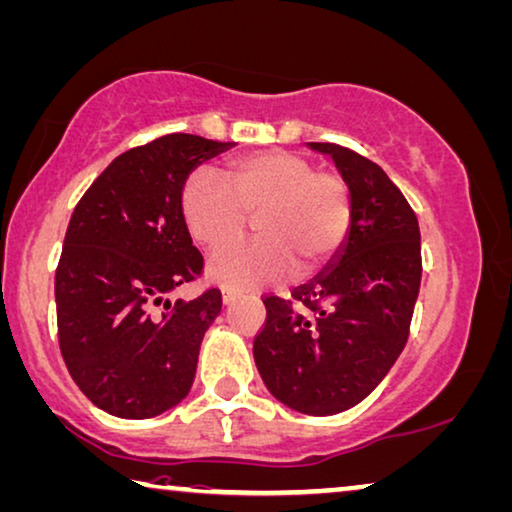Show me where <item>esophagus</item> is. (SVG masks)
Masks as SVG:
<instances>
[{
    "instance_id": "esophagus-1",
    "label": "esophagus",
    "mask_w": 512,
    "mask_h": 512,
    "mask_svg": "<svg viewBox=\"0 0 512 512\" xmlns=\"http://www.w3.org/2000/svg\"><path fill=\"white\" fill-rule=\"evenodd\" d=\"M234 299H236V292L232 287H222V301H225V304H232Z\"/></svg>"
}]
</instances>
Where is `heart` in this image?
Here are the masks:
<instances>
[{"mask_svg": "<svg viewBox=\"0 0 512 512\" xmlns=\"http://www.w3.org/2000/svg\"><path fill=\"white\" fill-rule=\"evenodd\" d=\"M229 188L192 174L181 192L187 232L201 248L220 250L241 239L253 218L257 241L211 259V276L236 290L287 278L297 269L313 278L329 269L348 239L352 194L336 171H320L294 150H257L225 164Z\"/></svg>", "mask_w": 512, "mask_h": 512, "instance_id": "1", "label": "heart"}]
</instances>
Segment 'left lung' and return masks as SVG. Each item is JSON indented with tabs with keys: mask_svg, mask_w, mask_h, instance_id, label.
Returning <instances> with one entry per match:
<instances>
[{
	"mask_svg": "<svg viewBox=\"0 0 512 512\" xmlns=\"http://www.w3.org/2000/svg\"><path fill=\"white\" fill-rule=\"evenodd\" d=\"M311 148L331 155L350 187V232L329 269L294 287L292 299L264 297L253 355L278 401L334 415L369 397L401 355L422 248L415 211L376 162L338 143Z\"/></svg>",
	"mask_w": 512,
	"mask_h": 512,
	"instance_id": "1",
	"label": "left lung"
}]
</instances>
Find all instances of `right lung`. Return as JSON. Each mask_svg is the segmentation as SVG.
I'll return each mask as SVG.
<instances>
[{
	"instance_id": "obj_1",
	"label": "right lung",
	"mask_w": 512,
	"mask_h": 512,
	"mask_svg": "<svg viewBox=\"0 0 512 512\" xmlns=\"http://www.w3.org/2000/svg\"><path fill=\"white\" fill-rule=\"evenodd\" d=\"M232 146L160 136L115 157L71 213L55 271L57 338L71 378L106 413L143 420L190 392L222 294L167 299L204 271L181 192L197 164Z\"/></svg>"
}]
</instances>
